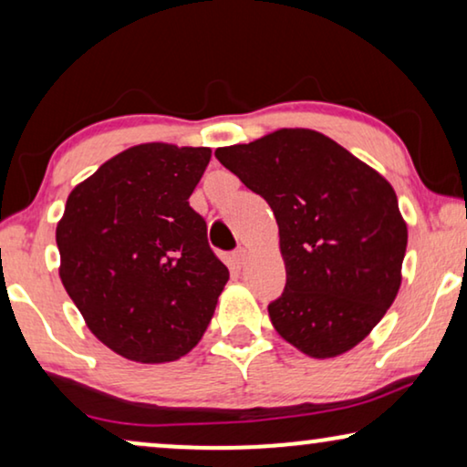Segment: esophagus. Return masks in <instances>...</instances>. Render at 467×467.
I'll list each match as a JSON object with an SVG mask.
<instances>
[{
    "label": "esophagus",
    "instance_id": "34e87169",
    "mask_svg": "<svg viewBox=\"0 0 467 467\" xmlns=\"http://www.w3.org/2000/svg\"><path fill=\"white\" fill-rule=\"evenodd\" d=\"M246 257H248L246 248H238V251H235V253L232 254V264H234L235 267H242V265L246 264Z\"/></svg>",
    "mask_w": 467,
    "mask_h": 467
}]
</instances>
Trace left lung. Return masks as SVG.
<instances>
[{
    "instance_id": "obj_1",
    "label": "left lung",
    "mask_w": 467,
    "mask_h": 467,
    "mask_svg": "<svg viewBox=\"0 0 467 467\" xmlns=\"http://www.w3.org/2000/svg\"><path fill=\"white\" fill-rule=\"evenodd\" d=\"M214 155L274 210L285 259L274 329L304 355L355 348L391 308L408 227L385 176L315 130H278Z\"/></svg>"
}]
</instances>
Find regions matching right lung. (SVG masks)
<instances>
[{
	"instance_id": "obj_1",
	"label": "right lung",
	"mask_w": 467,
	"mask_h": 467,
	"mask_svg": "<svg viewBox=\"0 0 467 467\" xmlns=\"http://www.w3.org/2000/svg\"><path fill=\"white\" fill-rule=\"evenodd\" d=\"M210 155L206 146H131L76 184L57 223L61 283L91 334L125 359H181L225 289L229 270L189 206Z\"/></svg>"
}]
</instances>
